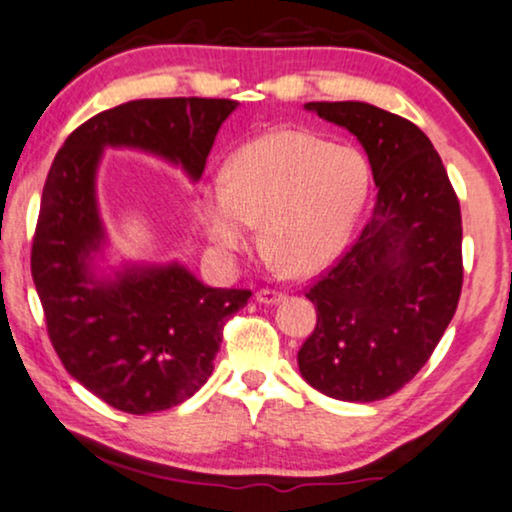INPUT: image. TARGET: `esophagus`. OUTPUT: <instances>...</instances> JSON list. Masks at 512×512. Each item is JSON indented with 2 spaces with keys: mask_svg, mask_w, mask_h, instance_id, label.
I'll return each instance as SVG.
<instances>
[{
  "mask_svg": "<svg viewBox=\"0 0 512 512\" xmlns=\"http://www.w3.org/2000/svg\"><path fill=\"white\" fill-rule=\"evenodd\" d=\"M256 300L263 305H275V303H279V300H284V293L275 291V289H261L256 293Z\"/></svg>",
  "mask_w": 512,
  "mask_h": 512,
  "instance_id": "obj_1",
  "label": "esophagus"
}]
</instances>
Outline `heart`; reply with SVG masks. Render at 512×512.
Segmentation results:
<instances>
[{"instance_id":"obj_1","label":"heart","mask_w":512,"mask_h":512,"mask_svg":"<svg viewBox=\"0 0 512 512\" xmlns=\"http://www.w3.org/2000/svg\"><path fill=\"white\" fill-rule=\"evenodd\" d=\"M368 195V165L352 146L305 130H272L195 188V216L216 256L235 261L256 240L291 275H312L342 254Z\"/></svg>"}]
</instances>
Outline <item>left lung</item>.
Returning a JSON list of instances; mask_svg holds the SVG:
<instances>
[{"label": "left lung", "mask_w": 512, "mask_h": 512, "mask_svg": "<svg viewBox=\"0 0 512 512\" xmlns=\"http://www.w3.org/2000/svg\"><path fill=\"white\" fill-rule=\"evenodd\" d=\"M359 139L377 186L373 214L338 265L305 293L317 326L303 380L349 403L387 398L429 361L461 296V212L431 139L368 102H307Z\"/></svg>", "instance_id": "obj_1"}]
</instances>
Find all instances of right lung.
Masks as SVG:
<instances>
[{
	"instance_id": "1",
	"label": "right lung",
	"mask_w": 512,
	"mask_h": 512,
	"mask_svg": "<svg viewBox=\"0 0 512 512\" xmlns=\"http://www.w3.org/2000/svg\"><path fill=\"white\" fill-rule=\"evenodd\" d=\"M235 100L165 97L102 111L65 139L48 172L32 279L67 373L111 408L149 415L191 398L214 370L226 321L251 291L212 289L179 261L102 268L109 247L97 170L104 149H135L198 181Z\"/></svg>"
}]
</instances>
